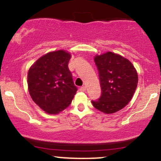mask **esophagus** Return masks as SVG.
Here are the masks:
<instances>
[{
  "label": "esophagus",
  "mask_w": 161,
  "mask_h": 161,
  "mask_svg": "<svg viewBox=\"0 0 161 161\" xmlns=\"http://www.w3.org/2000/svg\"><path fill=\"white\" fill-rule=\"evenodd\" d=\"M79 90H80V91H82V92H85L86 90V86H82L80 88H79Z\"/></svg>",
  "instance_id": "esophagus-1"
}]
</instances>
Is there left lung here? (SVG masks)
Masks as SVG:
<instances>
[{
  "label": "left lung",
  "mask_w": 161,
  "mask_h": 161,
  "mask_svg": "<svg viewBox=\"0 0 161 161\" xmlns=\"http://www.w3.org/2000/svg\"><path fill=\"white\" fill-rule=\"evenodd\" d=\"M99 72L101 95L92 101L93 106L106 114L125 108L133 97L138 85V73L128 59L110 51L94 58Z\"/></svg>",
  "instance_id": "8db88e82"
}]
</instances>
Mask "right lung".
<instances>
[{"mask_svg":"<svg viewBox=\"0 0 161 161\" xmlns=\"http://www.w3.org/2000/svg\"><path fill=\"white\" fill-rule=\"evenodd\" d=\"M71 54L64 50L41 57L29 68L27 82L29 95L48 114H58L69 107L77 88L68 68Z\"/></svg>","mask_w":161,"mask_h":161,"instance_id":"add662e5","label":"right lung"}]
</instances>
